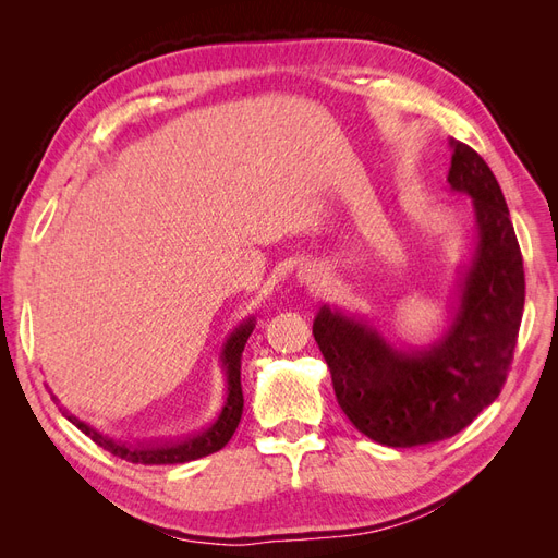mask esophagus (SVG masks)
I'll return each instance as SVG.
<instances>
[{
	"mask_svg": "<svg viewBox=\"0 0 558 558\" xmlns=\"http://www.w3.org/2000/svg\"><path fill=\"white\" fill-rule=\"evenodd\" d=\"M298 281L300 286H318L324 279H320V269H316L314 265H305L298 269Z\"/></svg>",
	"mask_w": 558,
	"mask_h": 558,
	"instance_id": "obj_1",
	"label": "esophagus"
}]
</instances>
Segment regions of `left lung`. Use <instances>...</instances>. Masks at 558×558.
<instances>
[{
    "mask_svg": "<svg viewBox=\"0 0 558 558\" xmlns=\"http://www.w3.org/2000/svg\"><path fill=\"white\" fill-rule=\"evenodd\" d=\"M449 146V189L472 199L477 240L447 330L428 347L398 349L367 318L326 305L312 328L342 412L386 447L440 442L470 426L508 379L521 326L526 281L510 209L477 150Z\"/></svg>",
    "mask_w": 558,
    "mask_h": 558,
    "instance_id": "obj_1",
    "label": "left lung"
}]
</instances>
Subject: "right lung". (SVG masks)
Here are the masks:
<instances>
[{
	"mask_svg": "<svg viewBox=\"0 0 558 558\" xmlns=\"http://www.w3.org/2000/svg\"><path fill=\"white\" fill-rule=\"evenodd\" d=\"M253 328H256V318L248 316L228 335V340L223 342V351H221V365L226 369V381H228L223 410L216 416V421L209 428L185 437V440L167 442V445H137L134 447V445L111 440V437L95 430L93 426L86 424V421L76 418L70 412H62V414L70 418L78 430L86 433L95 445H99L102 449L111 451L113 456H118V459L130 461V463L172 465V463H189V461L202 459V456H209L218 449H223L230 442L232 433L240 426L242 410H244V396H242V381H240L242 351H244V344L248 340V335L253 332Z\"/></svg>",
	"mask_w": 558,
	"mask_h": 558,
	"instance_id": "obj_1",
	"label": "right lung"
}]
</instances>
